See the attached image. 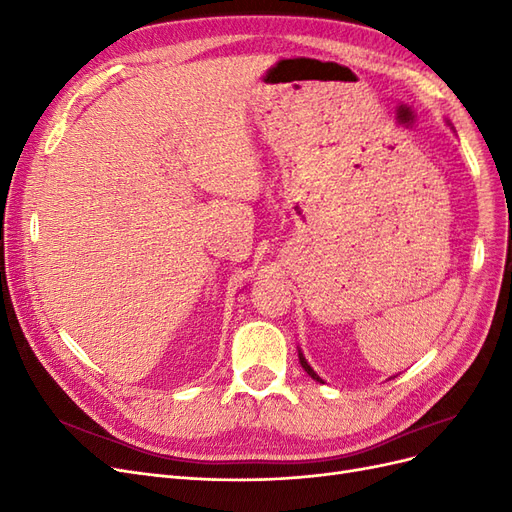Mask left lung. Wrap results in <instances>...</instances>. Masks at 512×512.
Returning <instances> with one entry per match:
<instances>
[{"mask_svg": "<svg viewBox=\"0 0 512 512\" xmlns=\"http://www.w3.org/2000/svg\"><path fill=\"white\" fill-rule=\"evenodd\" d=\"M299 363H301V367H303V369H305V371H307V374H309V376H312V378H314V380H316V382H320V384H324V380H322V378H320V376H318V374H316V371H314V369H312V367H309V363H307V361H305V356H303V352H301V350H299Z\"/></svg>", "mask_w": 512, "mask_h": 512, "instance_id": "left-lung-1", "label": "left lung"}]
</instances>
